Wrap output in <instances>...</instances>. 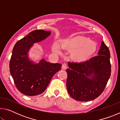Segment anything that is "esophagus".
I'll use <instances>...</instances> for the list:
<instances>
[{"label": "esophagus", "instance_id": "34e87169", "mask_svg": "<svg viewBox=\"0 0 120 120\" xmlns=\"http://www.w3.org/2000/svg\"><path fill=\"white\" fill-rule=\"evenodd\" d=\"M67 64H65V63L63 64L62 65V68L63 69H67Z\"/></svg>", "mask_w": 120, "mask_h": 120}]
</instances>
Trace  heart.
<instances>
[{
    "mask_svg": "<svg viewBox=\"0 0 120 120\" xmlns=\"http://www.w3.org/2000/svg\"><path fill=\"white\" fill-rule=\"evenodd\" d=\"M64 49L72 51L71 56L75 61L84 62L88 59L96 52L97 46L94 42L88 38L77 36L63 40L61 43ZM53 50L56 52H59V49L56 45L53 46Z\"/></svg>",
    "mask_w": 120,
    "mask_h": 120,
    "instance_id": "1",
    "label": "heart"
}]
</instances>
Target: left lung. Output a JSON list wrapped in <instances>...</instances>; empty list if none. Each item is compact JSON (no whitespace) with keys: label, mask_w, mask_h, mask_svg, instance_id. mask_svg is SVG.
<instances>
[{"label":"left lung","mask_w":120,"mask_h":120,"mask_svg":"<svg viewBox=\"0 0 120 120\" xmlns=\"http://www.w3.org/2000/svg\"><path fill=\"white\" fill-rule=\"evenodd\" d=\"M67 88L78 101H90L104 91L111 73L110 53L102 41L98 56L82 62H68Z\"/></svg>","instance_id":"left-lung-1"}]
</instances>
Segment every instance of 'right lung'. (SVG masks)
<instances>
[{"mask_svg":"<svg viewBox=\"0 0 120 120\" xmlns=\"http://www.w3.org/2000/svg\"><path fill=\"white\" fill-rule=\"evenodd\" d=\"M50 31H33L14 45L9 62L10 72L16 88L27 96H36L45 91L61 64H52L42 59L38 64L30 61L27 53L33 43L41 42L49 36Z\"/></svg>","mask_w":120,"mask_h":120,"instance_id":"1","label":"right lung"}]
</instances>
